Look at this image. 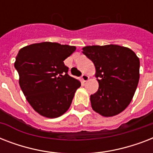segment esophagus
<instances>
[{
  "instance_id": "1",
  "label": "esophagus",
  "mask_w": 153,
  "mask_h": 153,
  "mask_svg": "<svg viewBox=\"0 0 153 153\" xmlns=\"http://www.w3.org/2000/svg\"><path fill=\"white\" fill-rule=\"evenodd\" d=\"M81 79L82 82H86L89 79V76H87L86 74H82L81 77Z\"/></svg>"
}]
</instances>
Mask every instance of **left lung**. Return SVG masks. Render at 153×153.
Masks as SVG:
<instances>
[{"mask_svg": "<svg viewBox=\"0 0 153 153\" xmlns=\"http://www.w3.org/2000/svg\"><path fill=\"white\" fill-rule=\"evenodd\" d=\"M84 55L94 62L99 87L91 95L92 109L104 117L115 116L133 99L140 79V60L131 49L119 45L86 46Z\"/></svg>", "mask_w": 153, "mask_h": 153, "instance_id": "obj_1", "label": "left lung"}]
</instances>
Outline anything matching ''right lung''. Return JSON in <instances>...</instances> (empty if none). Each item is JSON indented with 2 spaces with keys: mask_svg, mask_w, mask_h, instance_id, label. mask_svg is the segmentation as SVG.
<instances>
[{
  "mask_svg": "<svg viewBox=\"0 0 153 153\" xmlns=\"http://www.w3.org/2000/svg\"><path fill=\"white\" fill-rule=\"evenodd\" d=\"M76 50L74 46L43 42L19 51L14 67L26 99L40 115L58 117L71 106L81 82L67 74L64 61Z\"/></svg>",
  "mask_w": 153,
  "mask_h": 153,
  "instance_id": "right-lung-1",
  "label": "right lung"
}]
</instances>
